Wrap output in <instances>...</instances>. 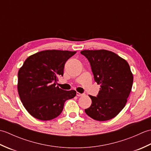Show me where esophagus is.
<instances>
[{
    "label": "esophagus",
    "mask_w": 151,
    "mask_h": 151,
    "mask_svg": "<svg viewBox=\"0 0 151 151\" xmlns=\"http://www.w3.org/2000/svg\"><path fill=\"white\" fill-rule=\"evenodd\" d=\"M85 95V93H80L78 92L76 93V95H77L78 97H83V96H84Z\"/></svg>",
    "instance_id": "34e87169"
}]
</instances>
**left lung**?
<instances>
[{
    "label": "left lung",
    "mask_w": 151,
    "mask_h": 151,
    "mask_svg": "<svg viewBox=\"0 0 151 151\" xmlns=\"http://www.w3.org/2000/svg\"><path fill=\"white\" fill-rule=\"evenodd\" d=\"M90 63L95 81L101 84L97 97L89 95L91 106L86 109L88 116L104 121L115 117L127 103L133 84V75L126 60L106 50L81 52Z\"/></svg>",
    "instance_id": "8db88e82"
}]
</instances>
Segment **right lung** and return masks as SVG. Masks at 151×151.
Here are the masks:
<instances>
[{"mask_svg":"<svg viewBox=\"0 0 151 151\" xmlns=\"http://www.w3.org/2000/svg\"><path fill=\"white\" fill-rule=\"evenodd\" d=\"M75 51L47 50L29 56L18 72L17 89L25 109L37 119H53L62 113L67 100L76 96L75 90L56 86L63 75L67 60Z\"/></svg>","mask_w":151,"mask_h":151,"instance_id":"obj_1","label":"right lung"}]
</instances>
